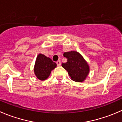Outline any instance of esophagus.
<instances>
[{"label":"esophagus","mask_w":122,"mask_h":122,"mask_svg":"<svg viewBox=\"0 0 122 122\" xmlns=\"http://www.w3.org/2000/svg\"><path fill=\"white\" fill-rule=\"evenodd\" d=\"M56 64H57V66H61V61H56Z\"/></svg>","instance_id":"obj_1"}]
</instances>
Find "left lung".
Here are the masks:
<instances>
[{
    "label": "left lung",
    "mask_w": 122,
    "mask_h": 122,
    "mask_svg": "<svg viewBox=\"0 0 122 122\" xmlns=\"http://www.w3.org/2000/svg\"><path fill=\"white\" fill-rule=\"evenodd\" d=\"M64 56L67 59L62 67L68 71L71 80L77 82L83 81L89 72V67L82 56L76 51L64 52Z\"/></svg>",
    "instance_id": "1"
}]
</instances>
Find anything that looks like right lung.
Segmentation results:
<instances>
[{"mask_svg": "<svg viewBox=\"0 0 122 122\" xmlns=\"http://www.w3.org/2000/svg\"><path fill=\"white\" fill-rule=\"evenodd\" d=\"M56 67V64L49 57L43 54H39L36 58L34 72L37 79L45 80L49 76L51 71Z\"/></svg>", "mask_w": 122, "mask_h": 122, "instance_id": "obj_1", "label": "right lung"}]
</instances>
